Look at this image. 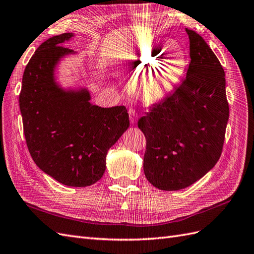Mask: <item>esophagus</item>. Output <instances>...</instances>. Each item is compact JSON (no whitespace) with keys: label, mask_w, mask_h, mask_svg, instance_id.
Returning <instances> with one entry per match:
<instances>
[{"label":"esophagus","mask_w":254,"mask_h":254,"mask_svg":"<svg viewBox=\"0 0 254 254\" xmlns=\"http://www.w3.org/2000/svg\"><path fill=\"white\" fill-rule=\"evenodd\" d=\"M128 113H129L130 123H131V124H135L136 120H138V114H136V111L134 110V109H129Z\"/></svg>","instance_id":"34e87169"}]
</instances>
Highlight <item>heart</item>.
I'll return each mask as SVG.
<instances>
[{"mask_svg":"<svg viewBox=\"0 0 254 254\" xmlns=\"http://www.w3.org/2000/svg\"><path fill=\"white\" fill-rule=\"evenodd\" d=\"M157 60V51L149 47L140 48L127 59L128 65L134 72H146L140 82V88L143 100L148 104L166 99L175 91L184 74L183 61L180 58H172L159 64H156Z\"/></svg>","mask_w":254,"mask_h":254,"instance_id":"1","label":"heart"}]
</instances>
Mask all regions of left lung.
Returning a JSON list of instances; mask_svg holds the SVG:
<instances>
[{"mask_svg": "<svg viewBox=\"0 0 254 254\" xmlns=\"http://www.w3.org/2000/svg\"><path fill=\"white\" fill-rule=\"evenodd\" d=\"M186 32L191 59L186 79L138 122L146 138L144 174L166 191L186 188L215 167L229 120L220 62L197 33Z\"/></svg>", "mask_w": 254, "mask_h": 254, "instance_id": "1", "label": "left lung"}]
</instances>
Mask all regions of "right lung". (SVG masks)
I'll return each instance as SVG.
<instances>
[{
    "mask_svg": "<svg viewBox=\"0 0 254 254\" xmlns=\"http://www.w3.org/2000/svg\"><path fill=\"white\" fill-rule=\"evenodd\" d=\"M73 36L61 34L37 48L24 69L19 106L36 166L66 186L86 187L104 175L108 150L128 129L129 115L124 106L91 104L85 87L58 83L60 61L77 53L62 46Z\"/></svg>",
    "mask_w": 254,
    "mask_h": 254,
    "instance_id": "right-lung-1",
    "label": "right lung"
}]
</instances>
